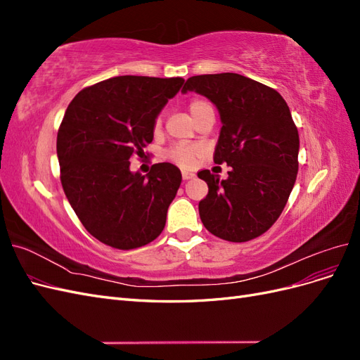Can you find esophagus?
<instances>
[{
  "label": "esophagus",
  "mask_w": 360,
  "mask_h": 360,
  "mask_svg": "<svg viewBox=\"0 0 360 360\" xmlns=\"http://www.w3.org/2000/svg\"><path fill=\"white\" fill-rule=\"evenodd\" d=\"M181 177H183V180H192L195 177V174L189 172V171H183L181 172Z\"/></svg>",
  "instance_id": "1"
}]
</instances>
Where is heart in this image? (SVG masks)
I'll use <instances>...</instances> for the list:
<instances>
[{
  "label": "heart",
  "mask_w": 360,
  "mask_h": 360,
  "mask_svg": "<svg viewBox=\"0 0 360 360\" xmlns=\"http://www.w3.org/2000/svg\"><path fill=\"white\" fill-rule=\"evenodd\" d=\"M205 106H209L205 101L202 99H192L189 102V111L192 114V117L197 115L201 110H204ZM162 115L159 114L155 118V132H159L162 129ZM204 155V147L200 144H189V143H177L168 148L167 151V158L169 160H172L174 163H177L179 167L181 168H191L193 167L197 160Z\"/></svg>",
  "instance_id": "obj_1"
}]
</instances>
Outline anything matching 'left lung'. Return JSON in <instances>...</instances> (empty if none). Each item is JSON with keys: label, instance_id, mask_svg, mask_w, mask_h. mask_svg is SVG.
Instances as JSON below:
<instances>
[{"label": "left lung", "instance_id": "1", "mask_svg": "<svg viewBox=\"0 0 360 360\" xmlns=\"http://www.w3.org/2000/svg\"><path fill=\"white\" fill-rule=\"evenodd\" d=\"M181 91H197L219 110L213 160L231 167L226 180L198 172L209 186L198 204L204 226L228 242L259 237L278 221L297 177L299 132L287 102L238 73L192 76Z\"/></svg>", "mask_w": 360, "mask_h": 360}]
</instances>
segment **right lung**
Instances as JSON below:
<instances>
[{"label":"right lung","mask_w":360,"mask_h":360,"mask_svg":"<svg viewBox=\"0 0 360 360\" xmlns=\"http://www.w3.org/2000/svg\"><path fill=\"white\" fill-rule=\"evenodd\" d=\"M183 78L115 76L86 86L69 103L57 135L60 179L78 219L97 240L122 250L163 231L181 183L180 169L155 163L130 172L153 141L155 118Z\"/></svg>","instance_id":"right-lung-1"}]
</instances>
